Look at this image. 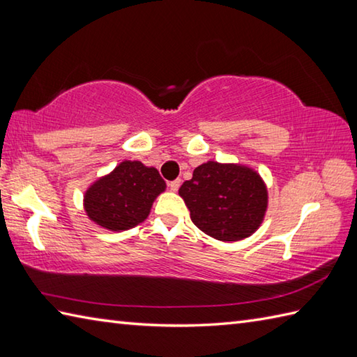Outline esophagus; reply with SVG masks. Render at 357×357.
<instances>
[{
  "mask_svg": "<svg viewBox=\"0 0 357 357\" xmlns=\"http://www.w3.org/2000/svg\"><path fill=\"white\" fill-rule=\"evenodd\" d=\"M179 185H181V179H174V181H170V183H169L170 190H173V192H176Z\"/></svg>",
  "mask_w": 357,
  "mask_h": 357,
  "instance_id": "1",
  "label": "esophagus"
}]
</instances>
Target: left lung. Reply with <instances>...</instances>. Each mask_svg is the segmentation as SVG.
I'll return each instance as SVG.
<instances>
[{
  "instance_id": "obj_1",
  "label": "left lung",
  "mask_w": 357,
  "mask_h": 357,
  "mask_svg": "<svg viewBox=\"0 0 357 357\" xmlns=\"http://www.w3.org/2000/svg\"><path fill=\"white\" fill-rule=\"evenodd\" d=\"M179 195L193 224L219 241L248 238L267 210V188L259 174L233 164L208 161L196 167Z\"/></svg>"
}]
</instances>
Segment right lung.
<instances>
[{"label": "right lung", "mask_w": 357, "mask_h": 357, "mask_svg": "<svg viewBox=\"0 0 357 357\" xmlns=\"http://www.w3.org/2000/svg\"><path fill=\"white\" fill-rule=\"evenodd\" d=\"M164 188V179L153 167L124 161L89 188L84 207L89 218L104 229L127 230L149 216L151 204Z\"/></svg>", "instance_id": "add662e5"}]
</instances>
